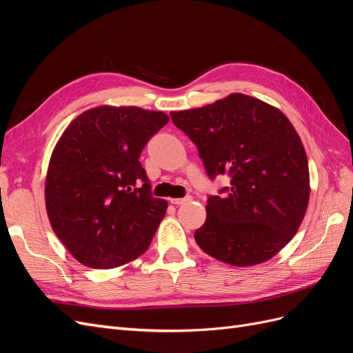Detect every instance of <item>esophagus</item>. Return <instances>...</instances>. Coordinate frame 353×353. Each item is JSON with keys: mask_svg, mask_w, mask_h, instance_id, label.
I'll use <instances>...</instances> for the list:
<instances>
[{"mask_svg": "<svg viewBox=\"0 0 353 353\" xmlns=\"http://www.w3.org/2000/svg\"><path fill=\"white\" fill-rule=\"evenodd\" d=\"M191 200V197H183V199H169V201L172 203V205H183V203H187V201H190Z\"/></svg>", "mask_w": 353, "mask_h": 353, "instance_id": "obj_1", "label": "esophagus"}]
</instances>
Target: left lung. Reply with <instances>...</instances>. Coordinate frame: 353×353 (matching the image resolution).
Here are the masks:
<instances>
[{
  "label": "left lung",
  "mask_w": 353,
  "mask_h": 353,
  "mask_svg": "<svg viewBox=\"0 0 353 353\" xmlns=\"http://www.w3.org/2000/svg\"><path fill=\"white\" fill-rule=\"evenodd\" d=\"M170 117L197 145L208 175L231 178L225 194L208 200L206 221L194 232L199 248L232 266L274 258L301 227L311 194L306 152L292 122L240 92Z\"/></svg>",
  "instance_id": "8db88e82"
}]
</instances>
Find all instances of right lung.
Listing matches in <instances>:
<instances>
[{"label": "right lung", "instance_id": "add662e5", "mask_svg": "<svg viewBox=\"0 0 353 353\" xmlns=\"http://www.w3.org/2000/svg\"><path fill=\"white\" fill-rule=\"evenodd\" d=\"M163 112L99 105L69 123L51 153L46 208L52 231L79 263L112 270L145 253L168 201L150 196L140 163Z\"/></svg>", "mask_w": 353, "mask_h": 353}]
</instances>
